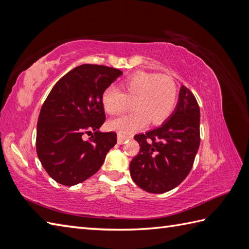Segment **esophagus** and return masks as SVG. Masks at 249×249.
Wrapping results in <instances>:
<instances>
[{"mask_svg": "<svg viewBox=\"0 0 249 249\" xmlns=\"http://www.w3.org/2000/svg\"><path fill=\"white\" fill-rule=\"evenodd\" d=\"M130 138H132V136H126V135L119 134V135H117V142H119V143H124L126 140H128Z\"/></svg>", "mask_w": 249, "mask_h": 249, "instance_id": "esophagus-1", "label": "esophagus"}]
</instances>
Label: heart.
I'll use <instances>...</instances> for the list:
<instances>
[{
	"label": "heart",
	"mask_w": 249,
	"mask_h": 249,
	"mask_svg": "<svg viewBox=\"0 0 249 249\" xmlns=\"http://www.w3.org/2000/svg\"><path fill=\"white\" fill-rule=\"evenodd\" d=\"M121 90L107 87L102 94V105L107 114L117 115L133 102L135 111L112 120L109 126L122 134L132 133L147 123L161 124L168 120L178 100V87L169 76L136 71L122 81Z\"/></svg>",
	"instance_id": "heart-1"
}]
</instances>
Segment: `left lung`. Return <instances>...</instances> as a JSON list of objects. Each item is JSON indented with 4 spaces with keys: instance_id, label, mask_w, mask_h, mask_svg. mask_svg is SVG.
Returning <instances> with one entry per match:
<instances>
[{
    "instance_id": "8db88e82",
    "label": "left lung",
    "mask_w": 249,
    "mask_h": 249,
    "mask_svg": "<svg viewBox=\"0 0 249 249\" xmlns=\"http://www.w3.org/2000/svg\"><path fill=\"white\" fill-rule=\"evenodd\" d=\"M200 111L188 88L182 86L174 112L160 127L135 136L138 155L130 161V176L136 185L162 194L183 182L191 172L200 143Z\"/></svg>"
}]
</instances>
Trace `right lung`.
I'll return each instance as SVG.
<instances>
[{"label": "right lung", "instance_id": "right-lung-1", "mask_svg": "<svg viewBox=\"0 0 249 249\" xmlns=\"http://www.w3.org/2000/svg\"><path fill=\"white\" fill-rule=\"evenodd\" d=\"M122 71L103 65L75 67L54 85L40 111L36 148L48 174L73 186L96 174L116 133H101L106 121L102 94ZM85 133L91 134L88 141Z\"/></svg>", "mask_w": 249, "mask_h": 249}]
</instances>
